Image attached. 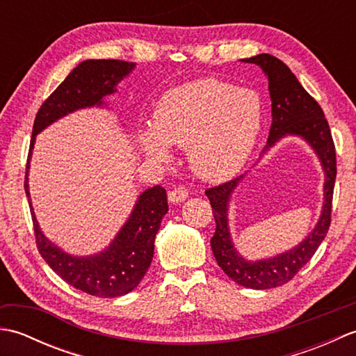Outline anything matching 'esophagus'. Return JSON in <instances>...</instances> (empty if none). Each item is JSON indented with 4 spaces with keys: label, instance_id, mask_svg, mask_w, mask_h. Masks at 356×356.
<instances>
[{
    "label": "esophagus",
    "instance_id": "esophagus-1",
    "mask_svg": "<svg viewBox=\"0 0 356 356\" xmlns=\"http://www.w3.org/2000/svg\"><path fill=\"white\" fill-rule=\"evenodd\" d=\"M168 199L171 203H179V202H184L188 199V190H185L184 186H177L174 188L168 193Z\"/></svg>",
    "mask_w": 356,
    "mask_h": 356
}]
</instances>
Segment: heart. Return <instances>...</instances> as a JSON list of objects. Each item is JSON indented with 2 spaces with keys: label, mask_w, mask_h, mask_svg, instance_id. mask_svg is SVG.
I'll list each match as a JSON object with an SVG mask.
<instances>
[{
  "label": "heart",
  "mask_w": 356,
  "mask_h": 356,
  "mask_svg": "<svg viewBox=\"0 0 356 356\" xmlns=\"http://www.w3.org/2000/svg\"><path fill=\"white\" fill-rule=\"evenodd\" d=\"M154 122L139 134L143 151L166 161L170 145L186 148L200 177L220 182L234 176L251 154L261 124V102L252 90L203 78L168 90Z\"/></svg>",
  "instance_id": "obj_1"
}]
</instances>
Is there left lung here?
<instances>
[{
  "mask_svg": "<svg viewBox=\"0 0 356 356\" xmlns=\"http://www.w3.org/2000/svg\"><path fill=\"white\" fill-rule=\"evenodd\" d=\"M243 63L261 67L269 81L272 101V124L264 151L274 147L284 136H300L318 156L326 174L324 179V205L314 231L300 245L278 254L272 259L248 261L241 257L231 240L228 226V202L243 176L236 177L214 188H208L205 194L213 207L216 218V234L211 238L217 264L237 284L249 289H270L286 284L297 275V272L312 259L330 226L332 199L337 177V154L334 139L324 118V113L314 97L300 84L295 74L278 58L261 53Z\"/></svg>",
  "mask_w": 356,
  "mask_h": 356,
  "instance_id": "left-lung-1",
  "label": "left lung"
}]
</instances>
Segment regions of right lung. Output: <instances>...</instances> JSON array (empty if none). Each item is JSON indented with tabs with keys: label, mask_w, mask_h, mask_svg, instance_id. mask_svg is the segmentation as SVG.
I'll use <instances>...</instances> for the list:
<instances>
[{
	"label": "right lung",
	"mask_w": 356,
	"mask_h": 356,
	"mask_svg": "<svg viewBox=\"0 0 356 356\" xmlns=\"http://www.w3.org/2000/svg\"><path fill=\"white\" fill-rule=\"evenodd\" d=\"M134 67V63L119 59H87L74 67L36 113L26 165L24 190L38 251L64 282L101 298H116L131 292L147 274L153 260L156 234L168 213L166 191L161 185L148 188L139 195L133 213L107 249L90 257H74L53 245L36 222L29 193V163L38 133L79 108L102 107L104 97L115 93L118 82L128 76Z\"/></svg>",
	"instance_id": "1"
}]
</instances>
